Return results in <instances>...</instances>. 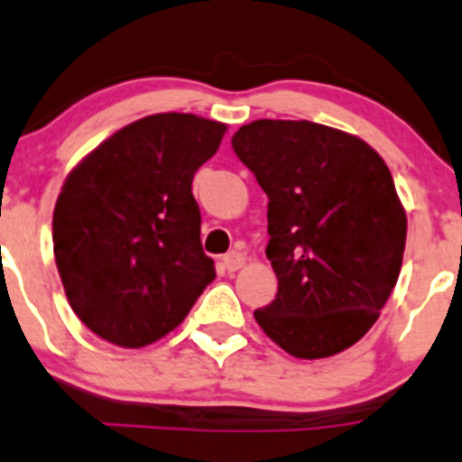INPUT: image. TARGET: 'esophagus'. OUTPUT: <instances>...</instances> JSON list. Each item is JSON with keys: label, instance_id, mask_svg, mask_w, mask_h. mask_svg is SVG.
Returning <instances> with one entry per match:
<instances>
[{"label": "esophagus", "instance_id": "obj_1", "mask_svg": "<svg viewBox=\"0 0 462 462\" xmlns=\"http://www.w3.org/2000/svg\"><path fill=\"white\" fill-rule=\"evenodd\" d=\"M244 263H245V257H244V253H239V250H232V253H227L226 257H223V266H226L227 273L239 271Z\"/></svg>", "mask_w": 462, "mask_h": 462}]
</instances>
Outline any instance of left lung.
Masks as SVG:
<instances>
[{"instance_id": "obj_1", "label": "left lung", "mask_w": 462, "mask_h": 462, "mask_svg": "<svg viewBox=\"0 0 462 462\" xmlns=\"http://www.w3.org/2000/svg\"><path fill=\"white\" fill-rule=\"evenodd\" d=\"M232 149L268 196L277 295L254 320L298 359L347 350L377 322L404 257L406 212L386 162L307 119L245 124Z\"/></svg>"}]
</instances>
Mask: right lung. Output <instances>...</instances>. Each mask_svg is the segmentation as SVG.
I'll return each mask as SVG.
<instances>
[{"instance_id":"add662e5","label":"right lung","mask_w":462,"mask_h":462,"mask_svg":"<svg viewBox=\"0 0 462 462\" xmlns=\"http://www.w3.org/2000/svg\"><path fill=\"white\" fill-rule=\"evenodd\" d=\"M227 126L160 112L107 137L69 171L53 208V254L88 329L144 347L176 329L217 277L191 180Z\"/></svg>"}]
</instances>
